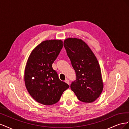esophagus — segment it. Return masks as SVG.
<instances>
[{"mask_svg": "<svg viewBox=\"0 0 129 129\" xmlns=\"http://www.w3.org/2000/svg\"><path fill=\"white\" fill-rule=\"evenodd\" d=\"M65 82L66 83H67L68 84H69V80H68V79H66V80H65Z\"/></svg>", "mask_w": 129, "mask_h": 129, "instance_id": "34e87169", "label": "esophagus"}]
</instances>
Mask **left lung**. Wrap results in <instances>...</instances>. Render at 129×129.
<instances>
[{
  "mask_svg": "<svg viewBox=\"0 0 129 129\" xmlns=\"http://www.w3.org/2000/svg\"><path fill=\"white\" fill-rule=\"evenodd\" d=\"M63 46L76 73V80L71 85L72 90L81 102H93L103 88L100 66L95 55L80 39H66Z\"/></svg>",
  "mask_w": 129,
  "mask_h": 129,
  "instance_id": "1",
  "label": "left lung"
}]
</instances>
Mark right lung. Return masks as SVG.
<instances>
[{
	"label": "right lung",
	"mask_w": 129,
	"mask_h": 129,
	"mask_svg": "<svg viewBox=\"0 0 129 129\" xmlns=\"http://www.w3.org/2000/svg\"><path fill=\"white\" fill-rule=\"evenodd\" d=\"M62 47V40L42 41L32 50L27 62L24 75L26 89L34 100L44 105L57 103L69 87L52 68Z\"/></svg>",
	"instance_id": "1"
}]
</instances>
